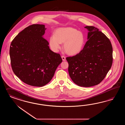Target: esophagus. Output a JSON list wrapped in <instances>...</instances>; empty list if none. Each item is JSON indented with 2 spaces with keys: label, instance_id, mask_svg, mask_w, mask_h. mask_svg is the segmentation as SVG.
Segmentation results:
<instances>
[{
  "label": "esophagus",
  "instance_id": "esophagus-1",
  "mask_svg": "<svg viewBox=\"0 0 125 125\" xmlns=\"http://www.w3.org/2000/svg\"><path fill=\"white\" fill-rule=\"evenodd\" d=\"M61 58H62V59L63 61H65V60H66L65 57H64V56H62Z\"/></svg>",
  "mask_w": 125,
  "mask_h": 125
}]
</instances>
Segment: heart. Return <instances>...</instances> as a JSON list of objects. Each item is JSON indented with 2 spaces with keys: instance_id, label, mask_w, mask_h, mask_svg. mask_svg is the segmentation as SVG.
<instances>
[{
  "instance_id": "obj_1",
  "label": "heart",
  "mask_w": 125,
  "mask_h": 125,
  "mask_svg": "<svg viewBox=\"0 0 125 125\" xmlns=\"http://www.w3.org/2000/svg\"><path fill=\"white\" fill-rule=\"evenodd\" d=\"M64 43L63 48L69 55H74L80 53L85 43L83 33L71 27H61L56 29L54 35L50 36L49 45L53 52L61 49V44Z\"/></svg>"
}]
</instances>
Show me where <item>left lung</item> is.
I'll list each match as a JSON object with an SVG mask.
<instances>
[{
	"label": "left lung",
	"mask_w": 125,
	"mask_h": 125,
	"mask_svg": "<svg viewBox=\"0 0 125 125\" xmlns=\"http://www.w3.org/2000/svg\"><path fill=\"white\" fill-rule=\"evenodd\" d=\"M88 40L80 53L66 58L72 81L80 87H90L100 83L113 62V48L109 39L98 28L86 26Z\"/></svg>",
	"instance_id": "left-lung-1"
}]
</instances>
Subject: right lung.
<instances>
[{"label":"right lung","instance_id":"obj_1","mask_svg":"<svg viewBox=\"0 0 125 125\" xmlns=\"http://www.w3.org/2000/svg\"><path fill=\"white\" fill-rule=\"evenodd\" d=\"M46 29L44 25L27 27L12 40L10 49L13 72L23 82L34 87L49 83L62 61L61 55L50 49L43 37Z\"/></svg>","mask_w":125,"mask_h":125}]
</instances>
